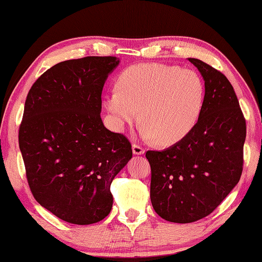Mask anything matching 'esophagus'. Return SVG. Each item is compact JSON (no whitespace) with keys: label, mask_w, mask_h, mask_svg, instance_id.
<instances>
[{"label":"esophagus","mask_w":262,"mask_h":262,"mask_svg":"<svg viewBox=\"0 0 262 262\" xmlns=\"http://www.w3.org/2000/svg\"><path fill=\"white\" fill-rule=\"evenodd\" d=\"M144 151L145 150L143 147H141V145L136 144V143L133 144V152H134L135 155H142V154H144Z\"/></svg>","instance_id":"34e87169"}]
</instances>
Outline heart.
I'll use <instances>...</instances> for the list:
<instances>
[{"instance_id": "obj_1", "label": "heart", "mask_w": 262, "mask_h": 262, "mask_svg": "<svg viewBox=\"0 0 262 262\" xmlns=\"http://www.w3.org/2000/svg\"><path fill=\"white\" fill-rule=\"evenodd\" d=\"M115 89L104 98L115 127L130 125L140 111L142 133L166 145L188 135L205 100V84L199 74L177 66H130L118 77Z\"/></svg>"}]
</instances>
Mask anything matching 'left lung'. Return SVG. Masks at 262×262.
<instances>
[{
    "label": "left lung",
    "mask_w": 262,
    "mask_h": 262,
    "mask_svg": "<svg viewBox=\"0 0 262 262\" xmlns=\"http://www.w3.org/2000/svg\"><path fill=\"white\" fill-rule=\"evenodd\" d=\"M205 79L196 125L172 147L149 150L150 199L168 222L192 223L211 214L243 172L246 121L229 79L206 62L189 57Z\"/></svg>",
    "instance_id": "obj_1"
}]
</instances>
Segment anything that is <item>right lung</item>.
Instances as JSON below:
<instances>
[{
  "label": "right lung",
  "instance_id": "add662e5",
  "mask_svg": "<svg viewBox=\"0 0 262 262\" xmlns=\"http://www.w3.org/2000/svg\"><path fill=\"white\" fill-rule=\"evenodd\" d=\"M118 64L115 56L60 62L26 97L18 133L26 179L39 205L68 223L110 214L111 184L133 156L129 140L100 118L101 91Z\"/></svg>",
  "mask_w": 262,
  "mask_h": 262
}]
</instances>
